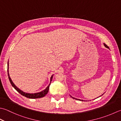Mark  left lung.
<instances>
[{
    "label": "left lung",
    "mask_w": 121,
    "mask_h": 121,
    "mask_svg": "<svg viewBox=\"0 0 121 121\" xmlns=\"http://www.w3.org/2000/svg\"><path fill=\"white\" fill-rule=\"evenodd\" d=\"M104 46H105L106 47V48H108V46H107V45H106V44H105V43H104ZM73 98V99H75V98ZM76 99V100H79V99ZM82 101H83V100H82Z\"/></svg>",
    "instance_id": "left-lung-1"
}]
</instances>
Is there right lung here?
Returning a JSON list of instances; mask_svg holds the SVG:
<instances>
[{
	"label": "right lung",
	"instance_id": "obj_1",
	"mask_svg": "<svg viewBox=\"0 0 121 121\" xmlns=\"http://www.w3.org/2000/svg\"><path fill=\"white\" fill-rule=\"evenodd\" d=\"M8 68H7V70H8V78H9V81L10 82V83L11 84L12 86H13L14 88H15L17 91L20 94H21V95L24 96L26 98H29V99H37V98H42V97H44L45 95H46V94L48 93V92L49 91V86H50V83L48 86V87H47V88L44 90L43 91H42L41 92H39V93H25V92H23V91H21L20 89H19L17 87L15 84H13V83L12 81V80H11L10 77H9V73H8ZM52 78H53V75H52L51 78H50V83L52 81Z\"/></svg>",
	"mask_w": 121,
	"mask_h": 121
}]
</instances>
